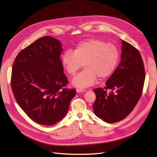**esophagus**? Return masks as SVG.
<instances>
[{"instance_id":"esophagus-1","label":"esophagus","mask_w":157,"mask_h":157,"mask_svg":"<svg viewBox=\"0 0 157 157\" xmlns=\"http://www.w3.org/2000/svg\"><path fill=\"white\" fill-rule=\"evenodd\" d=\"M76 91H77V93H80V92H86V90H84V89H80V88H77L76 90Z\"/></svg>"}]
</instances>
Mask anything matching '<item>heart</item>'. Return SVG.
I'll list each match as a JSON object with an SVG mask.
<instances>
[{"label": "heart", "mask_w": 157, "mask_h": 157, "mask_svg": "<svg viewBox=\"0 0 157 157\" xmlns=\"http://www.w3.org/2000/svg\"><path fill=\"white\" fill-rule=\"evenodd\" d=\"M119 58L117 46L101 39H90L79 42L74 52L65 51L61 56V63L71 75H74L84 63L85 69L71 80L73 86L82 88L94 84L97 77L104 79L111 76Z\"/></svg>", "instance_id": "1"}]
</instances>
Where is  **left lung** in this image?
Masks as SVG:
<instances>
[{"instance_id": "left-lung-1", "label": "left lung", "mask_w": 157, "mask_h": 157, "mask_svg": "<svg viewBox=\"0 0 157 157\" xmlns=\"http://www.w3.org/2000/svg\"><path fill=\"white\" fill-rule=\"evenodd\" d=\"M121 50V62L105 87L94 90L96 96L94 114L107 123L123 120L132 111L140 99L145 81L144 65L138 50L124 40H122Z\"/></svg>"}]
</instances>
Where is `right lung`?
<instances>
[{"label": "right lung", "instance_id": "obj_1", "mask_svg": "<svg viewBox=\"0 0 157 157\" xmlns=\"http://www.w3.org/2000/svg\"><path fill=\"white\" fill-rule=\"evenodd\" d=\"M61 42L45 36L22 50L14 60L11 85L16 101L31 119L51 126L67 115L75 89L68 83L60 58Z\"/></svg>", "mask_w": 157, "mask_h": 157}]
</instances>
